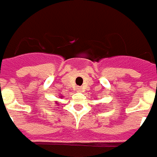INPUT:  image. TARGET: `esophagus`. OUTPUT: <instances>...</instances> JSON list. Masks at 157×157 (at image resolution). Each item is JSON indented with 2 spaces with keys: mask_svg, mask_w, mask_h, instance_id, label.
I'll return each mask as SVG.
<instances>
[{
  "mask_svg": "<svg viewBox=\"0 0 157 157\" xmlns=\"http://www.w3.org/2000/svg\"><path fill=\"white\" fill-rule=\"evenodd\" d=\"M76 90H77V92H82V87L79 86V87H77V88H76Z\"/></svg>",
  "mask_w": 157,
  "mask_h": 157,
  "instance_id": "esophagus-1",
  "label": "esophagus"
}]
</instances>
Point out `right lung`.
<instances>
[{
    "label": "right lung",
    "mask_w": 157,
    "mask_h": 157,
    "mask_svg": "<svg viewBox=\"0 0 157 157\" xmlns=\"http://www.w3.org/2000/svg\"><path fill=\"white\" fill-rule=\"evenodd\" d=\"M56 103H58V102H56Z\"/></svg>",
    "instance_id": "obj_1"
}]
</instances>
